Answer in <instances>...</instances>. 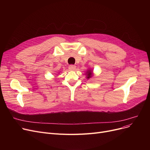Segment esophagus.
Here are the masks:
<instances>
[{
    "label": "esophagus",
    "mask_w": 150,
    "mask_h": 150,
    "mask_svg": "<svg viewBox=\"0 0 150 150\" xmlns=\"http://www.w3.org/2000/svg\"><path fill=\"white\" fill-rule=\"evenodd\" d=\"M69 69L70 70H74L76 69V66L74 65H70L69 66Z\"/></svg>",
    "instance_id": "1"
}]
</instances>
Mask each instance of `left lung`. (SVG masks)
Returning <instances> with one entry per match:
<instances>
[{
	"label": "left lung",
	"instance_id": "obj_1",
	"mask_svg": "<svg viewBox=\"0 0 150 150\" xmlns=\"http://www.w3.org/2000/svg\"><path fill=\"white\" fill-rule=\"evenodd\" d=\"M86 77H87L88 79H89L92 76H93V73H92V70L91 69H88L87 72H86Z\"/></svg>",
	"mask_w": 150,
	"mask_h": 150
}]
</instances>
